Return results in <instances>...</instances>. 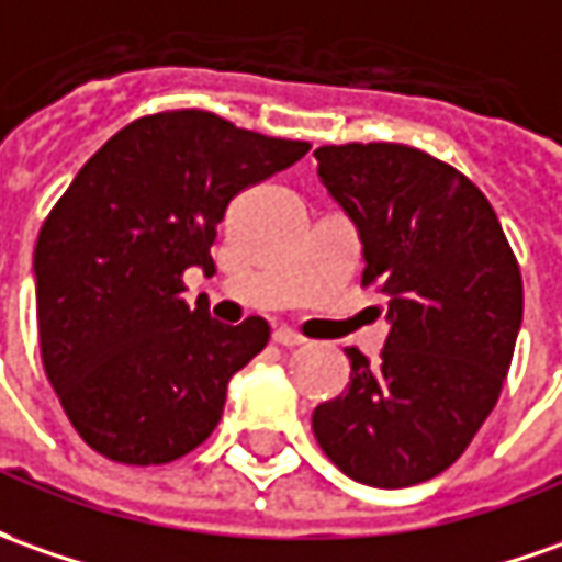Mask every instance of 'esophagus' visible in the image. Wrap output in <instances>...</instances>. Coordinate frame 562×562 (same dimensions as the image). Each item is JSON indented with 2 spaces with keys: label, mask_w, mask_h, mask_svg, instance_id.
Listing matches in <instances>:
<instances>
[{
  "label": "esophagus",
  "mask_w": 562,
  "mask_h": 562,
  "mask_svg": "<svg viewBox=\"0 0 562 562\" xmlns=\"http://www.w3.org/2000/svg\"><path fill=\"white\" fill-rule=\"evenodd\" d=\"M273 341H277V345H282V347L304 345V338H301L295 329H289V326H277V329H273Z\"/></svg>",
  "instance_id": "1"
}]
</instances>
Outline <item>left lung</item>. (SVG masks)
Here are the masks:
<instances>
[{
	"mask_svg": "<svg viewBox=\"0 0 562 562\" xmlns=\"http://www.w3.org/2000/svg\"><path fill=\"white\" fill-rule=\"evenodd\" d=\"M319 184L362 243V285L387 297L381 360L347 350L350 384L313 409V437L375 490L456 461L502 393L522 323L517 258L490 200L406 144L319 147Z\"/></svg>",
	"mask_w": 562,
	"mask_h": 562,
	"instance_id": "1",
	"label": "left lung"
}]
</instances>
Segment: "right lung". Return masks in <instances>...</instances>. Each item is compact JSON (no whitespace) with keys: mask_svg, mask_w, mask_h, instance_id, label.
I'll return each instance as SVG.
<instances>
[{"mask_svg":"<svg viewBox=\"0 0 562 562\" xmlns=\"http://www.w3.org/2000/svg\"><path fill=\"white\" fill-rule=\"evenodd\" d=\"M307 150L178 110L125 125L72 178L33 251L36 319L45 375L94 452L147 468L209 440L270 326L190 311L181 277L215 267L233 196Z\"/></svg>","mask_w":562,"mask_h":562,"instance_id":"right-lung-1","label":"right lung"}]
</instances>
